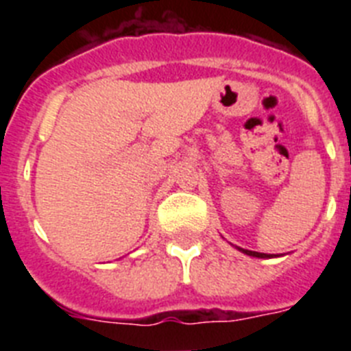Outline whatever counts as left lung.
Segmentation results:
<instances>
[{"label":"left lung","instance_id":"obj_1","mask_svg":"<svg viewBox=\"0 0 351 351\" xmlns=\"http://www.w3.org/2000/svg\"><path fill=\"white\" fill-rule=\"evenodd\" d=\"M241 251H244V253L250 256H256V258H267V256H271L267 255V253H258V251H250V250H241Z\"/></svg>","mask_w":351,"mask_h":351}]
</instances>
